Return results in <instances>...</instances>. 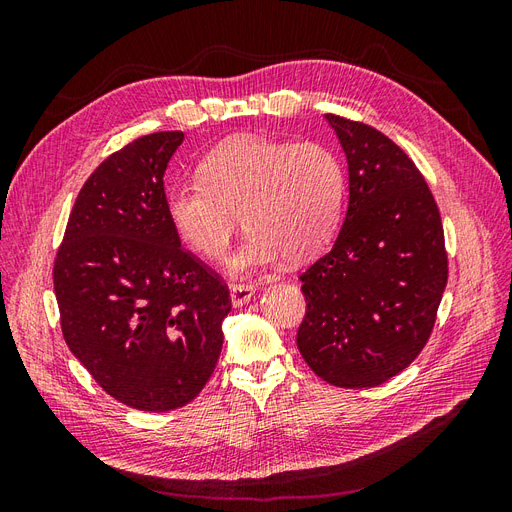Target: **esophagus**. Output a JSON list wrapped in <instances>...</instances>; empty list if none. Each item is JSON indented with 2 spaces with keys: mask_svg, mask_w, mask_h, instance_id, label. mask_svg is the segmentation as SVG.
Instances as JSON below:
<instances>
[{
  "mask_svg": "<svg viewBox=\"0 0 512 512\" xmlns=\"http://www.w3.org/2000/svg\"><path fill=\"white\" fill-rule=\"evenodd\" d=\"M254 292H256V286H247V284H237V286H232L230 288V303H232V307H243L245 303H250L252 301V297H254Z\"/></svg>",
  "mask_w": 512,
  "mask_h": 512,
  "instance_id": "34e87169",
  "label": "esophagus"
}]
</instances>
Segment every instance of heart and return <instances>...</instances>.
I'll return each mask as SVG.
<instances>
[{"label": "heart", "mask_w": 512, "mask_h": 512, "mask_svg": "<svg viewBox=\"0 0 512 512\" xmlns=\"http://www.w3.org/2000/svg\"><path fill=\"white\" fill-rule=\"evenodd\" d=\"M198 175L170 185L166 215L179 239L211 260L224 256L241 215L250 235L228 258L230 275L262 271L282 256L303 262L335 237L346 177L327 147L235 138L211 151Z\"/></svg>", "instance_id": "b5f03b06"}]
</instances>
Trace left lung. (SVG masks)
Masks as SVG:
<instances>
[{
  "label": "left lung",
  "mask_w": 512,
  "mask_h": 512,
  "mask_svg": "<svg viewBox=\"0 0 512 512\" xmlns=\"http://www.w3.org/2000/svg\"><path fill=\"white\" fill-rule=\"evenodd\" d=\"M348 162V209L331 250L301 275L297 346L342 389L378 386L423 350L448 280L436 200L391 138L324 115Z\"/></svg>",
  "instance_id": "1"
}]
</instances>
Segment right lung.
<instances>
[{
	"mask_svg": "<svg viewBox=\"0 0 512 512\" xmlns=\"http://www.w3.org/2000/svg\"><path fill=\"white\" fill-rule=\"evenodd\" d=\"M183 132L141 136L108 156L72 207L53 284L61 331L102 389L145 412L203 391L222 352L228 288L183 252L164 173Z\"/></svg>",
	"mask_w": 512,
	"mask_h": 512,
	"instance_id": "1",
	"label": "right lung"
}]
</instances>
